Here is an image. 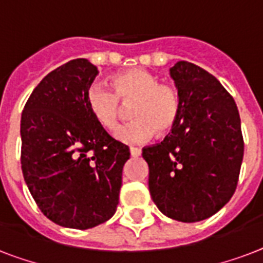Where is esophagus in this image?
Here are the masks:
<instances>
[{"label": "esophagus", "mask_w": 263, "mask_h": 263, "mask_svg": "<svg viewBox=\"0 0 263 263\" xmlns=\"http://www.w3.org/2000/svg\"><path fill=\"white\" fill-rule=\"evenodd\" d=\"M129 152H131L132 157H139L142 154V148L140 147H129Z\"/></svg>", "instance_id": "obj_1"}]
</instances>
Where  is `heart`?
<instances>
[{
	"instance_id": "heart-1",
	"label": "heart",
	"mask_w": 263,
	"mask_h": 263,
	"mask_svg": "<svg viewBox=\"0 0 263 263\" xmlns=\"http://www.w3.org/2000/svg\"><path fill=\"white\" fill-rule=\"evenodd\" d=\"M88 110L97 123L115 131L123 116V103H132V121L120 127L116 138L124 143H144L156 135L175 128L181 111V97L175 84L160 82V78L143 68H132L113 78V88L101 82L88 87Z\"/></svg>"
}]
</instances>
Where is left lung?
<instances>
[{
  "mask_svg": "<svg viewBox=\"0 0 263 263\" xmlns=\"http://www.w3.org/2000/svg\"><path fill=\"white\" fill-rule=\"evenodd\" d=\"M171 76L181 97L179 120L142 156L157 208L176 221L196 222L235 194L245 153L240 116L232 95L203 68L179 61Z\"/></svg>",
  "mask_w": 263,
  "mask_h": 263,
  "instance_id": "8db88e82",
  "label": "left lung"
}]
</instances>
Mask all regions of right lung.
I'll return each instance as SVG.
<instances>
[{
  "mask_svg": "<svg viewBox=\"0 0 263 263\" xmlns=\"http://www.w3.org/2000/svg\"><path fill=\"white\" fill-rule=\"evenodd\" d=\"M98 75L86 59L72 60L31 92L22 113V171L39 210L55 224L88 229L119 204L127 144L88 110L86 95Z\"/></svg>",
  "mask_w": 263,
  "mask_h": 263,
  "instance_id": "1",
  "label": "right lung"
}]
</instances>
